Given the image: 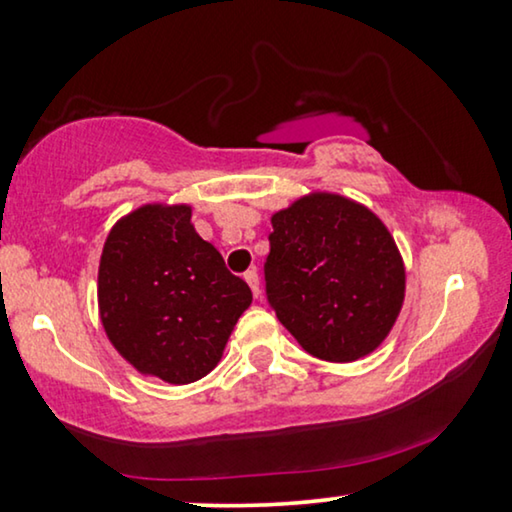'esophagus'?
I'll return each instance as SVG.
<instances>
[{
    "mask_svg": "<svg viewBox=\"0 0 512 512\" xmlns=\"http://www.w3.org/2000/svg\"><path fill=\"white\" fill-rule=\"evenodd\" d=\"M243 278H246V282L250 285V289H253V296L257 299L259 294H262V287H259V276L255 269H248L246 273H243Z\"/></svg>",
    "mask_w": 512,
    "mask_h": 512,
    "instance_id": "esophagus-1",
    "label": "esophagus"
}]
</instances>
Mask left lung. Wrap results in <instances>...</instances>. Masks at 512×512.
I'll use <instances>...</instances> for the list:
<instances>
[{"label": "left lung", "mask_w": 512, "mask_h": 512, "mask_svg": "<svg viewBox=\"0 0 512 512\" xmlns=\"http://www.w3.org/2000/svg\"><path fill=\"white\" fill-rule=\"evenodd\" d=\"M266 299L305 352L358 361L384 342L404 301V264L368 207L310 193L271 216Z\"/></svg>", "instance_id": "8db88e82"}]
</instances>
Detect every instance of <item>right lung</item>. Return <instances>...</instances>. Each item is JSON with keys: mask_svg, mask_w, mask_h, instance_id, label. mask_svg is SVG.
<instances>
[{"mask_svg": "<svg viewBox=\"0 0 512 512\" xmlns=\"http://www.w3.org/2000/svg\"><path fill=\"white\" fill-rule=\"evenodd\" d=\"M188 204H144L119 220L98 266V310L140 370L190 384L216 368L253 292L190 223Z\"/></svg>", "mask_w": 512, "mask_h": 512, "instance_id": "add662e5", "label": "right lung"}]
</instances>
